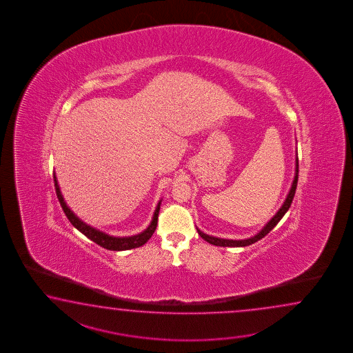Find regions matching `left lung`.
I'll return each mask as SVG.
<instances>
[{
	"label": "left lung",
	"mask_w": 353,
	"mask_h": 353,
	"mask_svg": "<svg viewBox=\"0 0 353 353\" xmlns=\"http://www.w3.org/2000/svg\"><path fill=\"white\" fill-rule=\"evenodd\" d=\"M298 173H299V163H298V157L295 159V175H294L293 183H292V188L289 190V193L286 195L285 201L281 204L280 210L275 213V216L271 218L270 221L263 225V228L259 232L254 234L252 237H248L245 240H228V239H219V237H214V236H210L207 233L202 232L199 228H196L198 234L202 237L203 240L210 242L214 246H221V248H245L248 245H252L259 240L263 239L268 233L270 232L271 230L278 225L280 219L284 217L288 210L290 208L292 202H293L294 195H295V190H296V185H298Z\"/></svg>",
	"instance_id": "1"
}]
</instances>
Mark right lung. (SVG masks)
Here are the masks:
<instances>
[{
	"label": "right lung",
	"mask_w": 353,
	"mask_h": 353,
	"mask_svg": "<svg viewBox=\"0 0 353 353\" xmlns=\"http://www.w3.org/2000/svg\"><path fill=\"white\" fill-rule=\"evenodd\" d=\"M54 185H55V192H57V196L59 199L60 205H61V208L64 210V213H65V216L69 219V222L74 225L79 232H82L90 240L96 242L101 248H107V250H111V251H125V250L140 248V246H143L149 241V239L152 236V233L155 232V230H157L161 199L159 201L158 205H157L155 212H154L152 219H151L150 225H148L146 230H143V232L137 233V234H134V236L114 237V236L107 234L103 231H99V230L92 227L90 225H87L85 222H83L81 218H78V216L75 214L73 210L68 207V204L64 201L61 192H60L59 184H58V179H57L55 173H54Z\"/></svg>",
	"instance_id": "add662e5"
}]
</instances>
